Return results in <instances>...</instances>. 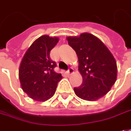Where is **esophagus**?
<instances>
[{
  "mask_svg": "<svg viewBox=\"0 0 131 131\" xmlns=\"http://www.w3.org/2000/svg\"><path fill=\"white\" fill-rule=\"evenodd\" d=\"M73 72H74V70H73L72 68H70L69 70H67V73H68L69 74H72Z\"/></svg>",
  "mask_w": 131,
  "mask_h": 131,
  "instance_id": "34e87169",
  "label": "esophagus"
}]
</instances>
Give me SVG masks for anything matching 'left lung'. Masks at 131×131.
<instances>
[{"mask_svg": "<svg viewBox=\"0 0 131 131\" xmlns=\"http://www.w3.org/2000/svg\"><path fill=\"white\" fill-rule=\"evenodd\" d=\"M79 61L83 83L74 88L78 96L86 101H95L109 92L117 78V63L109 49L96 36L83 33L79 37H68Z\"/></svg>", "mask_w": 131, "mask_h": 131, "instance_id": "left-lung-1", "label": "left lung"}]
</instances>
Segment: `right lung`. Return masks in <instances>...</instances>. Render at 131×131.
<instances>
[{
    "label": "right lung",
    "instance_id": "obj_1",
    "mask_svg": "<svg viewBox=\"0 0 131 131\" xmlns=\"http://www.w3.org/2000/svg\"><path fill=\"white\" fill-rule=\"evenodd\" d=\"M59 41L58 38L40 37L26 51L19 70L21 88L30 98L44 102L56 92L62 78L54 71L57 63L50 58V52Z\"/></svg>",
    "mask_w": 131,
    "mask_h": 131
}]
</instances>
